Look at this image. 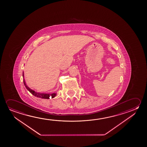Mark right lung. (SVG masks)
Masks as SVG:
<instances>
[{
  "label": "right lung",
  "instance_id": "1",
  "mask_svg": "<svg viewBox=\"0 0 147 147\" xmlns=\"http://www.w3.org/2000/svg\"><path fill=\"white\" fill-rule=\"evenodd\" d=\"M24 72H23V82L25 86V88H26L27 90L30 92V93L36 96V97L40 98H42V99H49L50 97H51V98H53L57 96V93H52V94H49V93H41L40 92H37L34 90H32L31 88H29L27 84H26V82L25 81V79L24 78Z\"/></svg>",
  "mask_w": 147,
  "mask_h": 147
}]
</instances>
